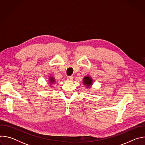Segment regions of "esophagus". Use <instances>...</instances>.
<instances>
[{
	"instance_id": "1",
	"label": "esophagus",
	"mask_w": 145,
	"mask_h": 145,
	"mask_svg": "<svg viewBox=\"0 0 145 145\" xmlns=\"http://www.w3.org/2000/svg\"><path fill=\"white\" fill-rule=\"evenodd\" d=\"M67 80H68L69 81H72L73 80V77L72 76H68Z\"/></svg>"
}]
</instances>
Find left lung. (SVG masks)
I'll return each instance as SVG.
<instances>
[{"label":"left lung","mask_w":145,"mask_h":145,"mask_svg":"<svg viewBox=\"0 0 145 145\" xmlns=\"http://www.w3.org/2000/svg\"><path fill=\"white\" fill-rule=\"evenodd\" d=\"M82 84L87 89H90V88L93 85V80L90 76H85L82 78Z\"/></svg>","instance_id":"left-lung-1"}]
</instances>
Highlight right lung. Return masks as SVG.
Segmentation results:
<instances>
[{
  "instance_id": "add662e5",
  "label": "right lung",
  "mask_w": 145,
  "mask_h": 145,
  "mask_svg": "<svg viewBox=\"0 0 145 145\" xmlns=\"http://www.w3.org/2000/svg\"><path fill=\"white\" fill-rule=\"evenodd\" d=\"M55 82H56V79L54 78V77L52 76H50L48 79V82H49L48 84L50 85V87H52V86L54 84H55Z\"/></svg>"
}]
</instances>
